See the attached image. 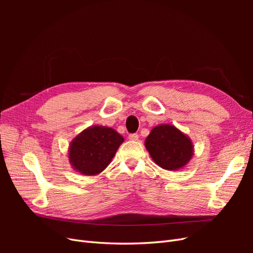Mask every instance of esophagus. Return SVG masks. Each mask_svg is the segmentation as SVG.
I'll list each match as a JSON object with an SVG mask.
<instances>
[{
    "instance_id": "1",
    "label": "esophagus",
    "mask_w": 253,
    "mask_h": 253,
    "mask_svg": "<svg viewBox=\"0 0 253 253\" xmlns=\"http://www.w3.org/2000/svg\"><path fill=\"white\" fill-rule=\"evenodd\" d=\"M128 139L129 140H132V141H136V140H138V134H129L128 135Z\"/></svg>"
}]
</instances>
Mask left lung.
I'll use <instances>...</instances> for the list:
<instances>
[{"instance_id": "1", "label": "left lung", "mask_w": 253, "mask_h": 253, "mask_svg": "<svg viewBox=\"0 0 253 253\" xmlns=\"http://www.w3.org/2000/svg\"><path fill=\"white\" fill-rule=\"evenodd\" d=\"M144 145L154 163L168 171L182 169L194 153L192 140L172 125L153 127Z\"/></svg>"}]
</instances>
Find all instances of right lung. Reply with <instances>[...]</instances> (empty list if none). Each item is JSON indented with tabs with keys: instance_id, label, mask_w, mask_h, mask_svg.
<instances>
[{
	"instance_id": "right-lung-1",
	"label": "right lung",
	"mask_w": 253,
	"mask_h": 253,
	"mask_svg": "<svg viewBox=\"0 0 253 253\" xmlns=\"http://www.w3.org/2000/svg\"><path fill=\"white\" fill-rule=\"evenodd\" d=\"M124 141V137L112 127L89 126L72 140L68 160L73 169L80 174L97 175L111 164Z\"/></svg>"
}]
</instances>
